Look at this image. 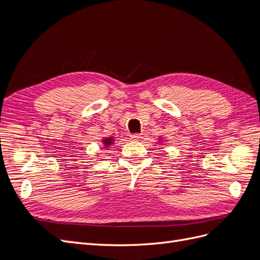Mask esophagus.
<instances>
[{"label": "esophagus", "mask_w": 260, "mask_h": 260, "mask_svg": "<svg viewBox=\"0 0 260 260\" xmlns=\"http://www.w3.org/2000/svg\"><path fill=\"white\" fill-rule=\"evenodd\" d=\"M142 138H143L142 134H133V135H131V140H133V141H141Z\"/></svg>", "instance_id": "obj_1"}]
</instances>
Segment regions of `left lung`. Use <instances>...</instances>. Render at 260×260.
I'll list each match as a JSON object with an SVG mask.
<instances>
[{
    "label": "left lung",
    "mask_w": 260,
    "mask_h": 260,
    "mask_svg": "<svg viewBox=\"0 0 260 260\" xmlns=\"http://www.w3.org/2000/svg\"><path fill=\"white\" fill-rule=\"evenodd\" d=\"M160 141H161V140H159V143H160Z\"/></svg>",
    "instance_id": "8db88e82"
}]
</instances>
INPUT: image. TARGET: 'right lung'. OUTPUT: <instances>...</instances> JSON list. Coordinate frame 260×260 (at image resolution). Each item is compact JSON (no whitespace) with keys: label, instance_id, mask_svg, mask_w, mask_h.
Masks as SVG:
<instances>
[{"label":"right lung","instance_id":"1","mask_svg":"<svg viewBox=\"0 0 260 260\" xmlns=\"http://www.w3.org/2000/svg\"><path fill=\"white\" fill-rule=\"evenodd\" d=\"M102 143H103V145H104V147L105 148H107L108 149V147H111L112 145L114 144V137H104L102 140Z\"/></svg>","mask_w":260,"mask_h":260}]
</instances>
